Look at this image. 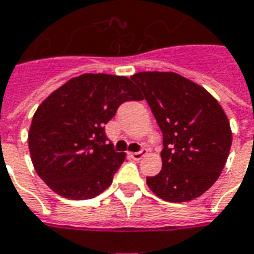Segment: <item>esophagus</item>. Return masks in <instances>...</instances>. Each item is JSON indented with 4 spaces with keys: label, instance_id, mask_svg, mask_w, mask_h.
Here are the masks:
<instances>
[{
    "label": "esophagus",
    "instance_id": "1",
    "mask_svg": "<svg viewBox=\"0 0 254 254\" xmlns=\"http://www.w3.org/2000/svg\"><path fill=\"white\" fill-rule=\"evenodd\" d=\"M145 156H146V150H141V152L130 153V157L133 158V160H135V161H138V160H141V158L145 157Z\"/></svg>",
    "mask_w": 254,
    "mask_h": 254
}]
</instances>
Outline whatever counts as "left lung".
<instances>
[{
    "label": "left lung",
    "instance_id": "obj_1",
    "mask_svg": "<svg viewBox=\"0 0 254 254\" xmlns=\"http://www.w3.org/2000/svg\"><path fill=\"white\" fill-rule=\"evenodd\" d=\"M144 93L162 131V168L146 177L150 190L169 202L200 197L220 177L232 145L229 120L210 93L174 71L130 77Z\"/></svg>",
    "mask_w": 254,
    "mask_h": 254
}]
</instances>
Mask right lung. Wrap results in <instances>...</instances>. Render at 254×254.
I'll return each mask as SVG.
<instances>
[{"label": "right lung", "instance_id": "add662e5", "mask_svg": "<svg viewBox=\"0 0 254 254\" xmlns=\"http://www.w3.org/2000/svg\"><path fill=\"white\" fill-rule=\"evenodd\" d=\"M142 96L125 75L85 73L52 92L29 127L34 169L58 196L88 200L108 189L125 160L106 144L105 124L125 101Z\"/></svg>", "mask_w": 254, "mask_h": 254}]
</instances>
